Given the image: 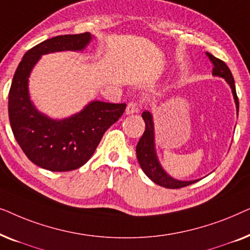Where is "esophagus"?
I'll list each match as a JSON object with an SVG mask.
<instances>
[{
  "instance_id": "esophagus-1",
  "label": "esophagus",
  "mask_w": 250,
  "mask_h": 250,
  "mask_svg": "<svg viewBox=\"0 0 250 250\" xmlns=\"http://www.w3.org/2000/svg\"><path fill=\"white\" fill-rule=\"evenodd\" d=\"M140 108L136 102H128L127 107H126V114L127 115H133L135 112H139Z\"/></svg>"
}]
</instances>
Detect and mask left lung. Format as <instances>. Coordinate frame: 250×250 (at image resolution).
I'll return each mask as SVG.
<instances>
[{
	"mask_svg": "<svg viewBox=\"0 0 250 250\" xmlns=\"http://www.w3.org/2000/svg\"><path fill=\"white\" fill-rule=\"evenodd\" d=\"M207 57L209 58L210 62L213 63V75L217 77H222L227 81V83L230 85L232 94L235 102V107H237V115L239 112V101L237 97V92H235L234 80L232 76L231 70L225 64L224 61H222L210 53L207 52ZM142 118L146 123V131L140 139V141L136 146V158L141 166L143 172L146 175L149 177L152 182L158 184L160 187L167 188V189H180V188L190 186L199 180L192 181H180L173 179L172 176L168 175L160 165L158 157H157L156 146H155V127H153V117L149 111L142 112Z\"/></svg>",
	"mask_w": 250,
	"mask_h": 250,
	"instance_id": "1",
	"label": "left lung"
}]
</instances>
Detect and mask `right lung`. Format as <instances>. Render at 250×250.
Returning a JSON list of instances; mask_svg holds the SVG:
<instances>
[{
	"instance_id": "1",
	"label": "right lung",
	"mask_w": 250,
	"mask_h": 250,
	"mask_svg": "<svg viewBox=\"0 0 250 250\" xmlns=\"http://www.w3.org/2000/svg\"><path fill=\"white\" fill-rule=\"evenodd\" d=\"M90 33L52 37L27 51L13 76L9 92V119L13 135L30 162L52 172L83 166L93 155L104 132L119 119L126 104L91 101L70 117L53 119L30 100L28 78L44 54L83 51Z\"/></svg>"
}]
</instances>
